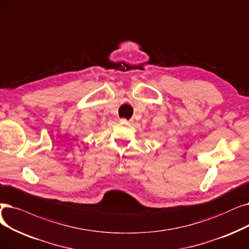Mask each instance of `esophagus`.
I'll return each mask as SVG.
<instances>
[{
  "label": "esophagus",
  "instance_id": "esophagus-1",
  "mask_svg": "<svg viewBox=\"0 0 249 249\" xmlns=\"http://www.w3.org/2000/svg\"><path fill=\"white\" fill-rule=\"evenodd\" d=\"M120 122H121L122 124H129V121L127 120V119H125V118H122L121 120H120Z\"/></svg>",
  "mask_w": 249,
  "mask_h": 249
}]
</instances>
